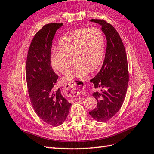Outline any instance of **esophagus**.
I'll list each match as a JSON object with an SVG mask.
<instances>
[{
    "label": "esophagus",
    "mask_w": 154,
    "mask_h": 154,
    "mask_svg": "<svg viewBox=\"0 0 154 154\" xmlns=\"http://www.w3.org/2000/svg\"><path fill=\"white\" fill-rule=\"evenodd\" d=\"M85 89V84L84 82H78V83L69 82L65 85L63 92L69 97H75L84 93Z\"/></svg>",
    "instance_id": "1"
}]
</instances>
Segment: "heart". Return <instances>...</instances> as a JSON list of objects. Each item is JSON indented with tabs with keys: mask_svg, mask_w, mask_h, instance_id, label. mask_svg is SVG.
<instances>
[{
	"mask_svg": "<svg viewBox=\"0 0 154 154\" xmlns=\"http://www.w3.org/2000/svg\"><path fill=\"white\" fill-rule=\"evenodd\" d=\"M59 48H54L50 59L56 71L65 73L72 57L74 65L63 78L65 82H82L90 71L102 63L105 41L102 32L96 27L80 28L70 31L59 40Z\"/></svg>",
	"mask_w": 154,
	"mask_h": 154,
	"instance_id": "heart-1",
	"label": "heart"
}]
</instances>
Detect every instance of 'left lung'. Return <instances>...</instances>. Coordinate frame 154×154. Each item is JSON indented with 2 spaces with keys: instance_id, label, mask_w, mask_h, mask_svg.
<instances>
[{
  "instance_id": "obj_1",
  "label": "left lung",
  "mask_w": 154,
  "mask_h": 154,
  "mask_svg": "<svg viewBox=\"0 0 154 154\" xmlns=\"http://www.w3.org/2000/svg\"><path fill=\"white\" fill-rule=\"evenodd\" d=\"M90 20L101 25L107 48L100 70L91 80L94 88L102 89L93 93L98 103L89 114L98 122H106L120 110L126 97L129 81L127 55L119 33L111 24L102 19Z\"/></svg>"
}]
</instances>
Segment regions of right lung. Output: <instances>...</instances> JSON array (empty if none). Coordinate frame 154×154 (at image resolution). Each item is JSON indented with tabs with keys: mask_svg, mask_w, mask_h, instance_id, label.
Wrapping results in <instances>:
<instances>
[{
	"mask_svg": "<svg viewBox=\"0 0 154 154\" xmlns=\"http://www.w3.org/2000/svg\"><path fill=\"white\" fill-rule=\"evenodd\" d=\"M63 23L45 24L37 32L28 49L26 78L30 102L37 116L52 126L63 123L69 114L71 103L55 89L58 76L54 71L51 56L52 40Z\"/></svg>",
	"mask_w": 154,
	"mask_h": 154,
	"instance_id": "obj_1",
	"label": "right lung"
}]
</instances>
